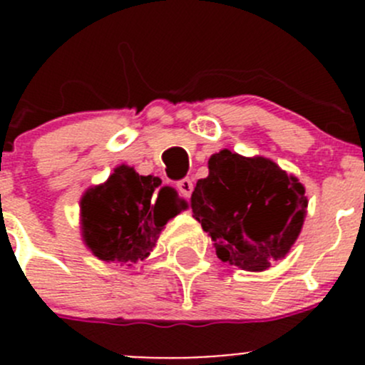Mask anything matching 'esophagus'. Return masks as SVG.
Masks as SVG:
<instances>
[{
	"label": "esophagus",
	"mask_w": 365,
	"mask_h": 365,
	"mask_svg": "<svg viewBox=\"0 0 365 365\" xmlns=\"http://www.w3.org/2000/svg\"><path fill=\"white\" fill-rule=\"evenodd\" d=\"M176 187H178L180 194H182L183 197H190V194H192V190H194V183L190 178L180 180V182L176 183Z\"/></svg>",
	"instance_id": "obj_1"
}]
</instances>
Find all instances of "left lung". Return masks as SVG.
I'll return each mask as SVG.
<instances>
[{
  "label": "left lung",
  "mask_w": 365,
  "mask_h": 365,
  "mask_svg": "<svg viewBox=\"0 0 365 365\" xmlns=\"http://www.w3.org/2000/svg\"><path fill=\"white\" fill-rule=\"evenodd\" d=\"M190 206L220 261L263 272L297 242L307 197L295 176L270 159L220 150L210 157Z\"/></svg>",
  "instance_id": "left-lung-1"
}]
</instances>
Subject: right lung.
I'll return each mask as SVG.
<instances>
[{"mask_svg": "<svg viewBox=\"0 0 365 365\" xmlns=\"http://www.w3.org/2000/svg\"><path fill=\"white\" fill-rule=\"evenodd\" d=\"M187 208L175 189L157 176H141L130 165H118L108 182L81 200V230L86 247L106 263L143 261L153 251L169 219Z\"/></svg>", "mask_w": 365, "mask_h": 365, "instance_id": "right-lung-1", "label": "right lung"}]
</instances>
